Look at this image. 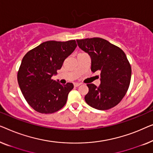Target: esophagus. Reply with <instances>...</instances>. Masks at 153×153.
I'll use <instances>...</instances> for the list:
<instances>
[{
    "instance_id": "34e87169",
    "label": "esophagus",
    "mask_w": 153,
    "mask_h": 153,
    "mask_svg": "<svg viewBox=\"0 0 153 153\" xmlns=\"http://www.w3.org/2000/svg\"><path fill=\"white\" fill-rule=\"evenodd\" d=\"M81 85L80 83H77V82H76V83H74V87H78V86H79V85Z\"/></svg>"
}]
</instances>
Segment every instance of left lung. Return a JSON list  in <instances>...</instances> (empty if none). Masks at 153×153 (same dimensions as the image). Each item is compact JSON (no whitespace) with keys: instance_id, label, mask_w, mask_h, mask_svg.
Instances as JSON below:
<instances>
[{"instance_id":"1","label":"left lung","mask_w":153,"mask_h":153,"mask_svg":"<svg viewBox=\"0 0 153 153\" xmlns=\"http://www.w3.org/2000/svg\"><path fill=\"white\" fill-rule=\"evenodd\" d=\"M79 48L88 53L91 70L100 73V85L87 84L89 92L85 100L89 106L106 110L119 104L130 83L131 69L125 53L108 41L99 37L76 40Z\"/></svg>"}]
</instances>
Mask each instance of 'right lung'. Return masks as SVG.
<instances>
[{"label": "right lung", "instance_id": "right-lung-1", "mask_svg": "<svg viewBox=\"0 0 153 153\" xmlns=\"http://www.w3.org/2000/svg\"><path fill=\"white\" fill-rule=\"evenodd\" d=\"M77 47L75 40L48 41L27 52L23 57L17 79L23 96L34 110L52 114L66 104L72 83L61 85L52 79L63 62Z\"/></svg>", "mask_w": 153, "mask_h": 153}]
</instances>
